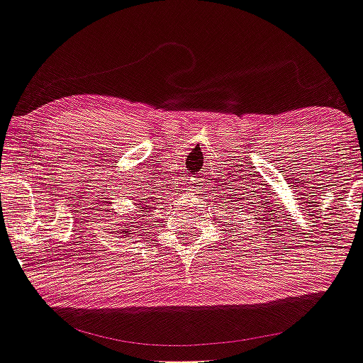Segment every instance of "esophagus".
Listing matches in <instances>:
<instances>
[{
  "label": "esophagus",
  "mask_w": 363,
  "mask_h": 363,
  "mask_svg": "<svg viewBox=\"0 0 363 363\" xmlns=\"http://www.w3.org/2000/svg\"><path fill=\"white\" fill-rule=\"evenodd\" d=\"M194 189H196V186H194Z\"/></svg>",
  "instance_id": "obj_1"
}]
</instances>
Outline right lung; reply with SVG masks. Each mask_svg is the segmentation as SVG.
<instances>
[{"instance_id": "add662e5", "label": "right lung", "mask_w": 363, "mask_h": 363, "mask_svg": "<svg viewBox=\"0 0 363 363\" xmlns=\"http://www.w3.org/2000/svg\"><path fill=\"white\" fill-rule=\"evenodd\" d=\"M152 202H155V199H152L149 196L140 199L138 204H136V208H138V213L145 211V214H142V216L123 218V220H126V221H118V223H116V232L121 233L123 237H130L133 230L143 228V225H149V223H145L147 221L145 216H147V211H150L152 209Z\"/></svg>"}]
</instances>
